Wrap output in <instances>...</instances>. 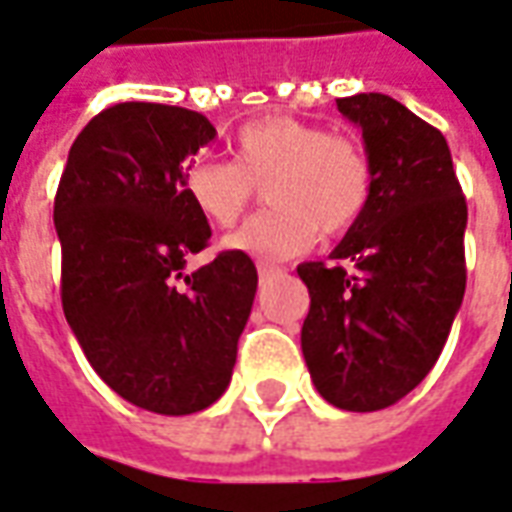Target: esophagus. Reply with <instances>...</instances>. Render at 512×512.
<instances>
[{"instance_id": "obj_1", "label": "esophagus", "mask_w": 512, "mask_h": 512, "mask_svg": "<svg viewBox=\"0 0 512 512\" xmlns=\"http://www.w3.org/2000/svg\"><path fill=\"white\" fill-rule=\"evenodd\" d=\"M256 270H259V275H262V278L278 273V267H275V264H270V262H259V264H256Z\"/></svg>"}]
</instances>
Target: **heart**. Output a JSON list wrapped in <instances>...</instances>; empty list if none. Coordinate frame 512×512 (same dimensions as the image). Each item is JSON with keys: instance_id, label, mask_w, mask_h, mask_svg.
<instances>
[{"instance_id": "b5f03b06", "label": "heart", "mask_w": 512, "mask_h": 512, "mask_svg": "<svg viewBox=\"0 0 512 512\" xmlns=\"http://www.w3.org/2000/svg\"><path fill=\"white\" fill-rule=\"evenodd\" d=\"M273 212L250 217L226 237L228 250L253 259H292L306 253L320 231L347 234L372 201V162L347 134L289 115L245 123L231 140V162L192 159L184 192L209 226L228 228L248 209L256 187Z\"/></svg>"}]
</instances>
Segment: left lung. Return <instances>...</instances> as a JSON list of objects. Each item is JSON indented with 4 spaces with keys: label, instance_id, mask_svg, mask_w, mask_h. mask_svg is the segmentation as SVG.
<instances>
[{
    "label": "left lung",
    "instance_id": "obj_1",
    "mask_svg": "<svg viewBox=\"0 0 512 512\" xmlns=\"http://www.w3.org/2000/svg\"><path fill=\"white\" fill-rule=\"evenodd\" d=\"M372 162L366 215L306 262L300 347L311 380L342 411H380L413 391L447 344L466 292V198L444 134L383 93L336 99Z\"/></svg>",
    "mask_w": 512,
    "mask_h": 512
}]
</instances>
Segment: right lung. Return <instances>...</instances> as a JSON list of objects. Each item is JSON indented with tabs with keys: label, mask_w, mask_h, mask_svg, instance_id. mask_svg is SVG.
<instances>
[{
	"label": "right lung",
	"mask_w": 512,
	"mask_h": 512,
	"mask_svg": "<svg viewBox=\"0 0 512 512\" xmlns=\"http://www.w3.org/2000/svg\"><path fill=\"white\" fill-rule=\"evenodd\" d=\"M215 134L184 107H107L74 140L54 198L76 342L115 394L165 416L223 397L259 284L237 250L184 275L187 256L212 237L184 170Z\"/></svg>",
	"instance_id": "obj_1"
}]
</instances>
